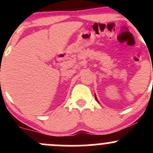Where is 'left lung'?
Returning a JSON list of instances; mask_svg holds the SVG:
<instances>
[{
  "label": "left lung",
  "instance_id": "left-lung-1",
  "mask_svg": "<svg viewBox=\"0 0 153 153\" xmlns=\"http://www.w3.org/2000/svg\"><path fill=\"white\" fill-rule=\"evenodd\" d=\"M95 99H96V101H98V99H97V97H96V95H95ZM98 103H99V102H98Z\"/></svg>",
  "mask_w": 153,
  "mask_h": 153
}]
</instances>
